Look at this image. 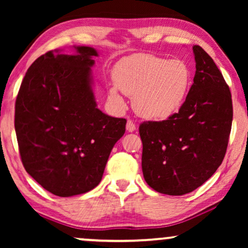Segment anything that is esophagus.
Returning a JSON list of instances; mask_svg holds the SVG:
<instances>
[{"label":"esophagus","mask_w":248,"mask_h":248,"mask_svg":"<svg viewBox=\"0 0 248 248\" xmlns=\"http://www.w3.org/2000/svg\"><path fill=\"white\" fill-rule=\"evenodd\" d=\"M135 128H137V126H135L134 122L131 121V120H128L127 123H126V131L127 132H134Z\"/></svg>","instance_id":"obj_1"}]
</instances>
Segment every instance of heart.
Instances as JSON below:
<instances>
[{"mask_svg":"<svg viewBox=\"0 0 248 248\" xmlns=\"http://www.w3.org/2000/svg\"><path fill=\"white\" fill-rule=\"evenodd\" d=\"M109 89L113 99L121 101L118 89L134 97V108L149 120H167L178 113L192 86V70L184 60H167L152 54H134L114 67Z\"/></svg>","mask_w":248,"mask_h":248,"instance_id":"1","label":"heart"}]
</instances>
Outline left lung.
I'll use <instances>...</instances> for the list:
<instances>
[{
    "mask_svg": "<svg viewBox=\"0 0 248 248\" xmlns=\"http://www.w3.org/2000/svg\"><path fill=\"white\" fill-rule=\"evenodd\" d=\"M195 76L184 105L166 121L143 122L142 171L147 184L167 195L194 191L225 158L232 123L228 84L202 47L193 46Z\"/></svg>",
    "mask_w": 248,
    "mask_h": 248,
    "instance_id": "left-lung-1",
    "label": "left lung"
}]
</instances>
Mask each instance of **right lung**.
Instances as JSON below:
<instances>
[{"mask_svg":"<svg viewBox=\"0 0 248 248\" xmlns=\"http://www.w3.org/2000/svg\"><path fill=\"white\" fill-rule=\"evenodd\" d=\"M76 54L50 50L27 71L16 100L15 127L27 172L54 195L69 198L99 184L125 118L97 108L88 46Z\"/></svg>","mask_w":248,"mask_h":248,"instance_id":"right-lung-1","label":"right lung"}]
</instances>
